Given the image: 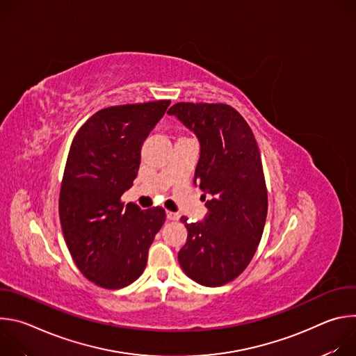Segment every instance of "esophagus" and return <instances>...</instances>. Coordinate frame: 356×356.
Segmentation results:
<instances>
[{
	"instance_id": "esophagus-1",
	"label": "esophagus",
	"mask_w": 356,
	"mask_h": 356,
	"mask_svg": "<svg viewBox=\"0 0 356 356\" xmlns=\"http://www.w3.org/2000/svg\"><path fill=\"white\" fill-rule=\"evenodd\" d=\"M166 218L169 221H177L180 218V216L177 213H172V211H166Z\"/></svg>"
}]
</instances>
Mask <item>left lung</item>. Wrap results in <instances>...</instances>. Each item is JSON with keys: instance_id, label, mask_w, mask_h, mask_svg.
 <instances>
[{"instance_id": "8db88e82", "label": "left lung", "mask_w": 356, "mask_h": 356, "mask_svg": "<svg viewBox=\"0 0 356 356\" xmlns=\"http://www.w3.org/2000/svg\"><path fill=\"white\" fill-rule=\"evenodd\" d=\"M200 140L194 184L209 213L188 222L179 252L183 272L194 282L217 287L236 279L261 242L268 216V190L261 152L243 117L231 106L177 103L168 111Z\"/></svg>"}]
</instances>
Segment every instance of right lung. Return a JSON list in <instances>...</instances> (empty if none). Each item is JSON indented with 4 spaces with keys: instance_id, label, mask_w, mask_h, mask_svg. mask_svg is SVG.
Instances as JSON below:
<instances>
[{
    "instance_id": "obj_1",
    "label": "right lung",
    "mask_w": 356,
    "mask_h": 356,
    "mask_svg": "<svg viewBox=\"0 0 356 356\" xmlns=\"http://www.w3.org/2000/svg\"><path fill=\"white\" fill-rule=\"evenodd\" d=\"M169 104L158 99L99 110L72 142L59 195L60 224L76 266L99 287L122 289L143 273L147 250L166 220L162 207H124L121 195L138 175L143 140Z\"/></svg>"
}]
</instances>
